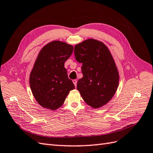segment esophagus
Segmentation results:
<instances>
[{
	"label": "esophagus",
	"instance_id": "1",
	"mask_svg": "<svg viewBox=\"0 0 153 153\" xmlns=\"http://www.w3.org/2000/svg\"><path fill=\"white\" fill-rule=\"evenodd\" d=\"M73 84H74V86H75V88H76V84H77V81H76V80H73Z\"/></svg>",
	"mask_w": 153,
	"mask_h": 153
}]
</instances>
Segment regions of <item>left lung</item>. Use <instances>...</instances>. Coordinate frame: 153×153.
<instances>
[{"label":"left lung","instance_id":"8db88e82","mask_svg":"<svg viewBox=\"0 0 153 153\" xmlns=\"http://www.w3.org/2000/svg\"><path fill=\"white\" fill-rule=\"evenodd\" d=\"M76 61L82 64L83 76L77 89L85 103L99 108L108 102L115 94L120 80L114 59L102 42L88 39L74 47Z\"/></svg>","mask_w":153,"mask_h":153}]
</instances>
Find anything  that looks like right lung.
Masks as SVG:
<instances>
[{"label": "right lung", "mask_w": 153, "mask_h": 153, "mask_svg": "<svg viewBox=\"0 0 153 153\" xmlns=\"http://www.w3.org/2000/svg\"><path fill=\"white\" fill-rule=\"evenodd\" d=\"M73 51L71 45L53 41L39 53L29 80L32 94L42 107L51 110L59 108L69 91L74 89L64 68Z\"/></svg>", "instance_id": "obj_1"}]
</instances>
